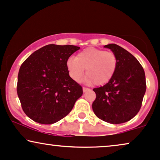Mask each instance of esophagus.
Here are the masks:
<instances>
[{
  "mask_svg": "<svg viewBox=\"0 0 160 160\" xmlns=\"http://www.w3.org/2000/svg\"><path fill=\"white\" fill-rule=\"evenodd\" d=\"M88 90H90V89H89V88H86V87L82 88V92H86L87 91H88Z\"/></svg>",
  "mask_w": 160,
  "mask_h": 160,
  "instance_id": "34e87169",
  "label": "esophagus"
}]
</instances>
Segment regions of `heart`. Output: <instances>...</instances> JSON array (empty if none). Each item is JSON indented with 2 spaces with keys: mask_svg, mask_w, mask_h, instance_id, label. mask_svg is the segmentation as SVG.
I'll return each mask as SVG.
<instances>
[{
  "mask_svg": "<svg viewBox=\"0 0 160 160\" xmlns=\"http://www.w3.org/2000/svg\"><path fill=\"white\" fill-rule=\"evenodd\" d=\"M118 66V59L113 52L88 48L78 53L75 59L67 61L70 76L78 82L86 69V81L88 84L104 85L113 78Z\"/></svg>",
  "mask_w": 160,
  "mask_h": 160,
  "instance_id": "obj_1",
  "label": "heart"
}]
</instances>
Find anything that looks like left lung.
I'll list each match as a JSON object with an SVG mask.
<instances>
[{
  "mask_svg": "<svg viewBox=\"0 0 160 160\" xmlns=\"http://www.w3.org/2000/svg\"><path fill=\"white\" fill-rule=\"evenodd\" d=\"M104 48L115 53L118 66L110 81L93 88L96 98L92 109L106 122L122 124L133 118L141 108L146 91L145 71L136 57L123 48L115 44Z\"/></svg>",
  "mask_w": 160,
  "mask_h": 160,
  "instance_id": "1",
  "label": "left lung"
}]
</instances>
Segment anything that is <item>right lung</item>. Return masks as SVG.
Returning <instances> with one entry per match:
<instances>
[{
	"instance_id": "1",
	"label": "right lung",
	"mask_w": 160,
	"mask_h": 160,
	"mask_svg": "<svg viewBox=\"0 0 160 160\" xmlns=\"http://www.w3.org/2000/svg\"><path fill=\"white\" fill-rule=\"evenodd\" d=\"M80 47L51 44L32 53L21 65L17 93L23 111L34 122L51 124L72 111L82 95L69 76L67 61Z\"/></svg>"
}]
</instances>
